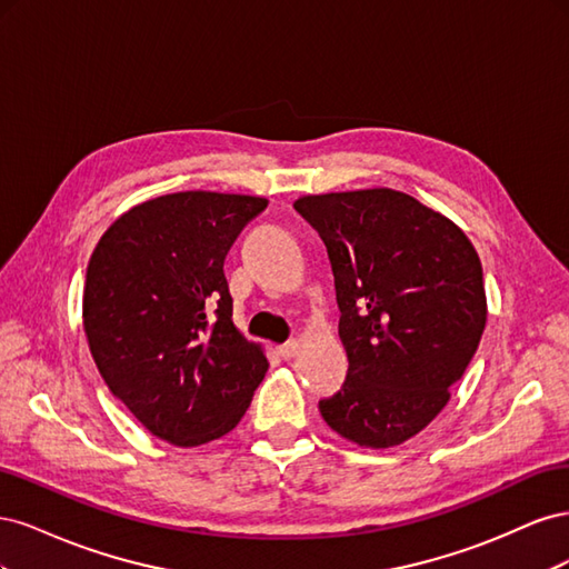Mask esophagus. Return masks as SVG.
Segmentation results:
<instances>
[{
    "mask_svg": "<svg viewBox=\"0 0 569 569\" xmlns=\"http://www.w3.org/2000/svg\"><path fill=\"white\" fill-rule=\"evenodd\" d=\"M299 351H301V343H299L297 339H291V341H287V343H282V347H280V356H282L284 360L295 358Z\"/></svg>",
    "mask_w": 569,
    "mask_h": 569,
    "instance_id": "obj_1",
    "label": "esophagus"
}]
</instances>
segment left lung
Masks as SVG:
<instances>
[{"label":"left lung","mask_w":569,"mask_h":569,"mask_svg":"<svg viewBox=\"0 0 569 569\" xmlns=\"http://www.w3.org/2000/svg\"><path fill=\"white\" fill-rule=\"evenodd\" d=\"M295 209L327 247L349 356L320 416L366 449H389L432 422L479 347L487 295L472 242L446 216L396 189L308 194Z\"/></svg>","instance_id":"1"}]
</instances>
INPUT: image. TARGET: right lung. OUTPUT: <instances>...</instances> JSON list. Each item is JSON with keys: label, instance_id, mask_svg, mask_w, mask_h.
Instances as JSON below:
<instances>
[{"label": "right lung", "instance_id": "add662e5", "mask_svg": "<svg viewBox=\"0 0 569 569\" xmlns=\"http://www.w3.org/2000/svg\"><path fill=\"white\" fill-rule=\"evenodd\" d=\"M268 199L178 192L137 203L101 234L82 325L107 387L153 437L201 446L232 432L268 370L232 322L222 263Z\"/></svg>", "mask_w": 569, "mask_h": 569}]
</instances>
